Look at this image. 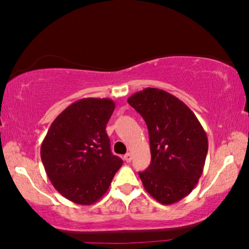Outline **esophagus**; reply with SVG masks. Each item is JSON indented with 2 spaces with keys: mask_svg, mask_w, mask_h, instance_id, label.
I'll return each instance as SVG.
<instances>
[{
  "mask_svg": "<svg viewBox=\"0 0 249 249\" xmlns=\"http://www.w3.org/2000/svg\"><path fill=\"white\" fill-rule=\"evenodd\" d=\"M132 159H133V155L130 153H127L124 156V160L126 162H130V161H132Z\"/></svg>",
  "mask_w": 249,
  "mask_h": 249,
  "instance_id": "1",
  "label": "esophagus"
}]
</instances>
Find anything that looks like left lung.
<instances>
[{"mask_svg":"<svg viewBox=\"0 0 249 249\" xmlns=\"http://www.w3.org/2000/svg\"><path fill=\"white\" fill-rule=\"evenodd\" d=\"M145 120L151 162L140 172L145 190L159 203L183 199L203 172L209 142L205 130L190 108L168 92L146 88L127 99Z\"/></svg>","mask_w":249,"mask_h":249,"instance_id":"obj_1","label":"left lung"}]
</instances>
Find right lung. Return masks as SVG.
<instances>
[{
    "label": "right lung",
    "instance_id": "right-lung-1",
    "mask_svg": "<svg viewBox=\"0 0 249 249\" xmlns=\"http://www.w3.org/2000/svg\"><path fill=\"white\" fill-rule=\"evenodd\" d=\"M114 108L111 99L78 100L54 119L41 142L40 157L50 182L73 203L99 201L123 165L112 154L105 132Z\"/></svg>",
    "mask_w": 249,
    "mask_h": 249
}]
</instances>
